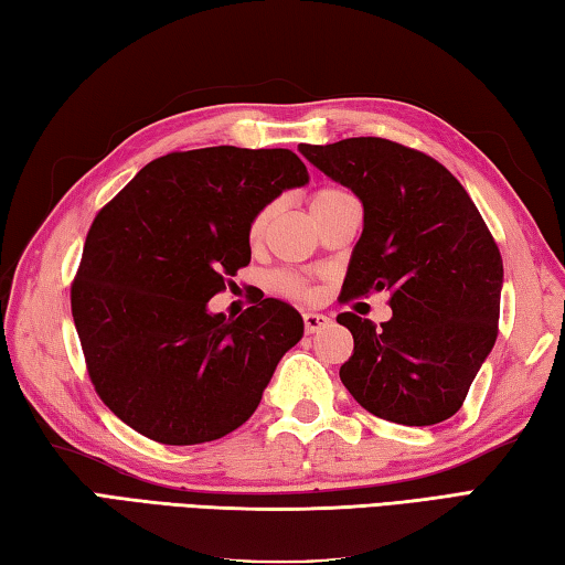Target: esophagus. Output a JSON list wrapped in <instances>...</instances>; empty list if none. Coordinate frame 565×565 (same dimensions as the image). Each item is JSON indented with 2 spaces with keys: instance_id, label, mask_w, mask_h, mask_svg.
<instances>
[{
  "instance_id": "esophagus-1",
  "label": "esophagus",
  "mask_w": 565,
  "mask_h": 565,
  "mask_svg": "<svg viewBox=\"0 0 565 565\" xmlns=\"http://www.w3.org/2000/svg\"><path fill=\"white\" fill-rule=\"evenodd\" d=\"M302 322H305V332L307 334H315V332H319V329H324V327L332 324V319H329L327 315L307 312V315H302Z\"/></svg>"
}]
</instances>
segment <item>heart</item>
<instances>
[{
    "mask_svg": "<svg viewBox=\"0 0 565 565\" xmlns=\"http://www.w3.org/2000/svg\"><path fill=\"white\" fill-rule=\"evenodd\" d=\"M342 196H347V191L337 189V186L317 189L315 194L310 196V209H312L315 218ZM268 221H270V209H263V211H258V214H255V218L250 221V226H248V241L250 243H260L265 226H268ZM273 287L278 292L287 295V297H295V300H312V297H315V287L295 273H278L273 278Z\"/></svg>",
    "mask_w": 565,
    "mask_h": 565,
    "instance_id": "b5f03b06",
    "label": "heart"
}]
</instances>
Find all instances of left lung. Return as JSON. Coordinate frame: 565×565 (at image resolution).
Wrapping results in <instances>:
<instances>
[{"mask_svg":"<svg viewBox=\"0 0 565 565\" xmlns=\"http://www.w3.org/2000/svg\"><path fill=\"white\" fill-rule=\"evenodd\" d=\"M364 204L339 300L386 290L376 327L337 317L354 337L339 379L359 406L401 425H435L462 408L499 332L502 255L465 186L438 159L383 137L300 145Z\"/></svg>","mask_w":565,"mask_h":565,"instance_id":"obj_1","label":"left lung"}]
</instances>
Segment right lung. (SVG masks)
Returning <instances> with one entry per match:
<instances>
[{
  "mask_svg": "<svg viewBox=\"0 0 565 565\" xmlns=\"http://www.w3.org/2000/svg\"><path fill=\"white\" fill-rule=\"evenodd\" d=\"M307 182L290 150L204 147L154 159L98 211L71 312L95 393L132 430L199 445L258 408L302 317L273 297L233 322L206 305L250 263L255 214Z\"/></svg>",
  "mask_w": 565,
  "mask_h": 565,
  "instance_id": "1",
  "label": "right lung"
}]
</instances>
